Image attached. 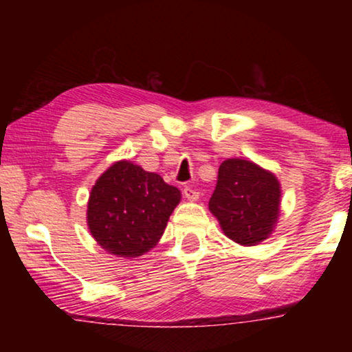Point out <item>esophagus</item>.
Returning <instances> with one entry per match:
<instances>
[{"mask_svg":"<svg viewBox=\"0 0 352 352\" xmlns=\"http://www.w3.org/2000/svg\"><path fill=\"white\" fill-rule=\"evenodd\" d=\"M184 195H185V199L190 200V201H197V200H199L200 193L197 192V190L193 188L192 185H187V187L184 188Z\"/></svg>","mask_w":352,"mask_h":352,"instance_id":"obj_1","label":"esophagus"}]
</instances>
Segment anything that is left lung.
<instances>
[{
	"label": "left lung",
	"mask_w": 352,
	"mask_h": 352,
	"mask_svg": "<svg viewBox=\"0 0 352 352\" xmlns=\"http://www.w3.org/2000/svg\"><path fill=\"white\" fill-rule=\"evenodd\" d=\"M280 207L281 185L274 173L245 159L220 164L208 210L225 236L241 246L261 243L274 232Z\"/></svg>",
	"instance_id": "8db88e82"
}]
</instances>
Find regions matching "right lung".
<instances>
[{"label":"right lung","mask_w":352,"mask_h":352,"mask_svg":"<svg viewBox=\"0 0 352 352\" xmlns=\"http://www.w3.org/2000/svg\"><path fill=\"white\" fill-rule=\"evenodd\" d=\"M180 199V190L165 184L159 173L117 160L89 193V232L107 253L142 256L159 243Z\"/></svg>","instance_id":"1"}]
</instances>
